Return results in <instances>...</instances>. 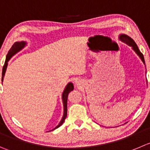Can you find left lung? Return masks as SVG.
Instances as JSON below:
<instances>
[{
  "mask_svg": "<svg viewBox=\"0 0 150 150\" xmlns=\"http://www.w3.org/2000/svg\"><path fill=\"white\" fill-rule=\"evenodd\" d=\"M119 39H120L122 42H125V43L127 44L128 45H129V46L132 47V48L133 49V51H135V52L137 54V55H138V56L140 57V59H142V61L143 62V63L144 64V65H145L144 57V55L142 54V53L139 51V49H138L136 43L134 42L133 40L126 35H121L120 36H119Z\"/></svg>",
  "mask_w": 150,
  "mask_h": 150,
  "instance_id": "1",
  "label": "left lung"
}]
</instances>
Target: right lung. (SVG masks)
<instances>
[{
    "label": "right lung",
    "instance_id": "right-lung-1",
    "mask_svg": "<svg viewBox=\"0 0 150 150\" xmlns=\"http://www.w3.org/2000/svg\"><path fill=\"white\" fill-rule=\"evenodd\" d=\"M26 45V42H24V41H21V42H15L14 43V45H12V48H10V50L8 51V54L6 55V61L5 63H4V67H3V71H2V82L4 80V75H5L6 73V70L7 68V65H8V62L12 57H13L15 54H17L18 52H19L21 50H22L23 48L25 47V45ZM74 90V85H73L71 82H69L68 85H66L65 87V90H64L63 93H62V102H63V107H64V113H63V116H62V120L60 121L59 125L54 128V129H53L52 130L54 129H57L59 127H60L61 125L63 124V122H65V119L67 116V102H68V93H69L71 91H72Z\"/></svg>",
    "mask_w": 150,
    "mask_h": 150
}]
</instances>
